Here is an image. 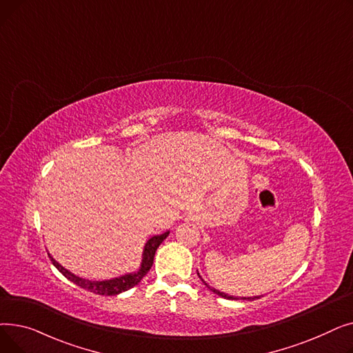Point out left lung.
Returning <instances> with one entry per match:
<instances>
[{
  "label": "left lung",
  "instance_id": "8db88e82",
  "mask_svg": "<svg viewBox=\"0 0 353 353\" xmlns=\"http://www.w3.org/2000/svg\"><path fill=\"white\" fill-rule=\"evenodd\" d=\"M197 274H199V272H197ZM199 277L201 279L200 274H199ZM201 281H203V279H201ZM203 283H205L213 293L219 294L220 298H225V299H230V301H254V299L261 298V296H249V298H239V296H232V294H228V293H225V292H220V290H217V289H214V288H210L205 281H203Z\"/></svg>",
  "mask_w": 353,
  "mask_h": 353
}]
</instances>
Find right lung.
<instances>
[{
    "label": "right lung",
    "mask_w": 353,
    "mask_h": 353,
    "mask_svg": "<svg viewBox=\"0 0 353 353\" xmlns=\"http://www.w3.org/2000/svg\"><path fill=\"white\" fill-rule=\"evenodd\" d=\"M170 234V230H167L161 234L153 236L145 242L144 249H143V259L141 263L137 272H130L125 274H121L119 277H113V279H107V281H88V279H83L80 276H76L74 273H71L70 270H67L65 268H63L55 259L48 253L52 265L59 269L60 273H63V276H65L70 282H72L74 285H77L85 290H90L96 294H104V296H114L119 294L121 292H125L128 289H132L133 286L139 285L143 277L147 274V272L152 269L153 266V261H154V254L157 248L163 243V240Z\"/></svg>",
    "instance_id": "add662e5"
}]
</instances>
